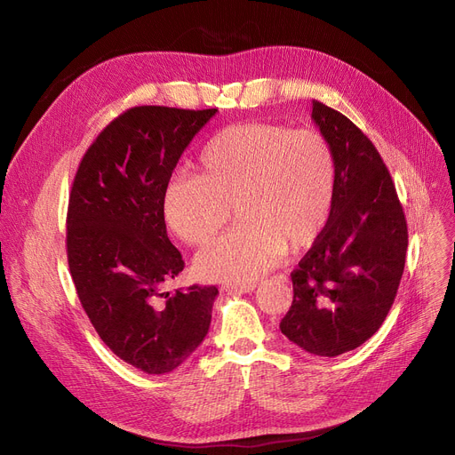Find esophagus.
Instances as JSON below:
<instances>
[{
  "label": "esophagus",
  "mask_w": 455,
  "mask_h": 455,
  "mask_svg": "<svg viewBox=\"0 0 455 455\" xmlns=\"http://www.w3.org/2000/svg\"><path fill=\"white\" fill-rule=\"evenodd\" d=\"M256 283H225L221 285V290L227 293H251L254 291Z\"/></svg>",
  "instance_id": "34e87169"
}]
</instances>
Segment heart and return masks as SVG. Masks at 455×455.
<instances>
[{"instance_id":"b5f03b06","label":"heart","mask_w":455,"mask_h":455,"mask_svg":"<svg viewBox=\"0 0 455 455\" xmlns=\"http://www.w3.org/2000/svg\"><path fill=\"white\" fill-rule=\"evenodd\" d=\"M338 160L317 131L242 124L215 132L199 151L197 175L179 172L164 186V220L188 245L203 247L228 221L237 225L204 249L196 269L206 280L254 282L285 247L312 245L328 223Z\"/></svg>"}]
</instances>
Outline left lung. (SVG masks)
I'll list each match as a JSON object with an SVG mask.
<instances>
[{
    "label": "left lung",
    "instance_id": "1",
    "mask_svg": "<svg viewBox=\"0 0 455 455\" xmlns=\"http://www.w3.org/2000/svg\"><path fill=\"white\" fill-rule=\"evenodd\" d=\"M312 117L338 160L330 218L291 273L293 302L280 321L302 350L333 357L372 338L395 302L408 223L372 141L347 116L314 101Z\"/></svg>",
    "mask_w": 455,
    "mask_h": 455
}]
</instances>
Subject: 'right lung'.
<instances>
[{
	"mask_svg": "<svg viewBox=\"0 0 455 455\" xmlns=\"http://www.w3.org/2000/svg\"><path fill=\"white\" fill-rule=\"evenodd\" d=\"M218 108L134 107L93 140L71 184L66 249L83 309L125 363L165 374L206 338L215 285L164 293L184 269L162 194L188 143Z\"/></svg>",
	"mask_w": 455,
	"mask_h": 455,
	"instance_id": "add662e5",
	"label": "right lung"
}]
</instances>
